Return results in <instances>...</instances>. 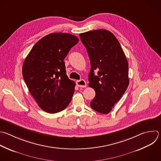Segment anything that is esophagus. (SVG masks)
Wrapping results in <instances>:
<instances>
[{"mask_svg": "<svg viewBox=\"0 0 161 161\" xmlns=\"http://www.w3.org/2000/svg\"><path fill=\"white\" fill-rule=\"evenodd\" d=\"M76 85L79 87L84 88L86 86V83L84 80H80L76 81Z\"/></svg>", "mask_w": 161, "mask_h": 161, "instance_id": "1", "label": "esophagus"}]
</instances>
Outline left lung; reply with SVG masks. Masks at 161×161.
<instances>
[{"label": "left lung", "mask_w": 161, "mask_h": 161, "mask_svg": "<svg viewBox=\"0 0 161 161\" xmlns=\"http://www.w3.org/2000/svg\"><path fill=\"white\" fill-rule=\"evenodd\" d=\"M88 54L91 69L89 86L95 91L90 102L95 111L107 114L126 92L129 85L128 63L121 46L111 31L101 29L80 34ZM97 75H94V71Z\"/></svg>", "instance_id": "obj_1"}]
</instances>
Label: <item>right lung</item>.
Here are the masks:
<instances>
[{
	"instance_id": "1",
	"label": "right lung",
	"mask_w": 161,
	"mask_h": 161,
	"mask_svg": "<svg viewBox=\"0 0 161 161\" xmlns=\"http://www.w3.org/2000/svg\"><path fill=\"white\" fill-rule=\"evenodd\" d=\"M78 41L69 33H50L35 43L23 63V79L40 108L47 113L63 111L71 101L75 83L68 78L64 60Z\"/></svg>"
}]
</instances>
